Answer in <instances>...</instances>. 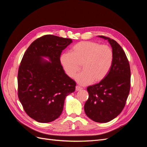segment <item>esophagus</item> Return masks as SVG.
I'll list each match as a JSON object with an SVG mask.
<instances>
[{"mask_svg": "<svg viewBox=\"0 0 147 147\" xmlns=\"http://www.w3.org/2000/svg\"><path fill=\"white\" fill-rule=\"evenodd\" d=\"M76 91H80V90H82V87H80V86H76Z\"/></svg>", "mask_w": 147, "mask_h": 147, "instance_id": "obj_1", "label": "esophagus"}]
</instances>
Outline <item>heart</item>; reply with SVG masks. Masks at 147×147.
Instances as JSON below:
<instances>
[{
  "label": "heart",
  "instance_id": "heart-1",
  "mask_svg": "<svg viewBox=\"0 0 147 147\" xmlns=\"http://www.w3.org/2000/svg\"><path fill=\"white\" fill-rule=\"evenodd\" d=\"M112 49L107 45L92 41H82L75 44L71 52L63 53L60 63L65 74L74 78L82 64V70L75 78L81 85L100 82L107 77L113 62Z\"/></svg>",
  "mask_w": 147,
  "mask_h": 147
}]
</instances>
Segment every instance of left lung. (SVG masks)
Instances as JSON below:
<instances>
[{
    "instance_id": "left-lung-1",
    "label": "left lung",
    "mask_w": 147,
    "mask_h": 147,
    "mask_svg": "<svg viewBox=\"0 0 147 147\" xmlns=\"http://www.w3.org/2000/svg\"><path fill=\"white\" fill-rule=\"evenodd\" d=\"M107 40L113 52V62L109 74L99 83L87 88L88 99L84 112L93 121L107 123L116 118L125 106L131 87V70L125 53L113 39Z\"/></svg>"
}]
</instances>
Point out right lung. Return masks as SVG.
Wrapping results in <instances>:
<instances>
[{"mask_svg":"<svg viewBox=\"0 0 147 147\" xmlns=\"http://www.w3.org/2000/svg\"><path fill=\"white\" fill-rule=\"evenodd\" d=\"M72 42L70 38L44 35L30 44L21 60L18 94L26 113L37 122L59 118L66 96L75 90L76 83L65 74L59 60L62 51Z\"/></svg>","mask_w":147,"mask_h":147,"instance_id":"right-lung-1","label":"right lung"}]
</instances>
